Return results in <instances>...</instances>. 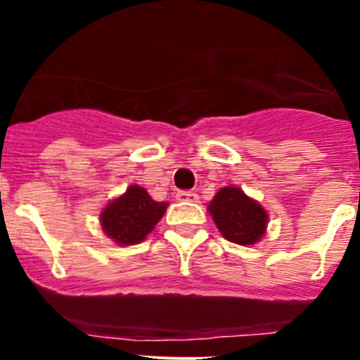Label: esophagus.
Returning a JSON list of instances; mask_svg holds the SVG:
<instances>
[{
    "label": "esophagus",
    "mask_w": 360,
    "mask_h": 360,
    "mask_svg": "<svg viewBox=\"0 0 360 360\" xmlns=\"http://www.w3.org/2000/svg\"><path fill=\"white\" fill-rule=\"evenodd\" d=\"M178 202H198V195L193 191H180L176 195Z\"/></svg>",
    "instance_id": "1"
}]
</instances>
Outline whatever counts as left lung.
<instances>
[{"label": "left lung", "instance_id": "1", "mask_svg": "<svg viewBox=\"0 0 360 360\" xmlns=\"http://www.w3.org/2000/svg\"><path fill=\"white\" fill-rule=\"evenodd\" d=\"M207 209L216 227L232 243L254 245L265 234L269 214L240 187H221Z\"/></svg>", "mask_w": 360, "mask_h": 360}]
</instances>
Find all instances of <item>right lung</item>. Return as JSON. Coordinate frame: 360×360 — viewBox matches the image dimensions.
Listing matches in <instances>:
<instances>
[{"label": "right lung", "mask_w": 360, "mask_h": 360, "mask_svg": "<svg viewBox=\"0 0 360 360\" xmlns=\"http://www.w3.org/2000/svg\"><path fill=\"white\" fill-rule=\"evenodd\" d=\"M167 205L169 203L155 202L144 187L129 186L101 212V227L106 236L122 247L141 243L160 221Z\"/></svg>", "instance_id": "add662e5"}]
</instances>
